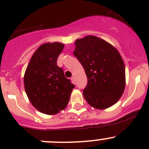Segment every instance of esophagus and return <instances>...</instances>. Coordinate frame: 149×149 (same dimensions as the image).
<instances>
[{"label": "esophagus", "mask_w": 149, "mask_h": 149, "mask_svg": "<svg viewBox=\"0 0 149 149\" xmlns=\"http://www.w3.org/2000/svg\"><path fill=\"white\" fill-rule=\"evenodd\" d=\"M71 81L73 82V83H76V80H75V77L74 76H73V77H71Z\"/></svg>", "instance_id": "1"}]
</instances>
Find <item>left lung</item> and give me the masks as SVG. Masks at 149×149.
Segmentation results:
<instances>
[{"mask_svg": "<svg viewBox=\"0 0 149 149\" xmlns=\"http://www.w3.org/2000/svg\"><path fill=\"white\" fill-rule=\"evenodd\" d=\"M73 55L83 66L88 79L83 95L99 109L118 102L125 86V69L118 49L102 39L88 35L75 41Z\"/></svg>", "mask_w": 149, "mask_h": 149, "instance_id": "left-lung-1", "label": "left lung"}]
</instances>
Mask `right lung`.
Segmentation results:
<instances>
[{
	"label": "right lung",
	"instance_id": "obj_1",
	"mask_svg": "<svg viewBox=\"0 0 149 149\" xmlns=\"http://www.w3.org/2000/svg\"><path fill=\"white\" fill-rule=\"evenodd\" d=\"M64 44L58 42L41 45L31 56L24 76L30 102L46 115H55L65 109L75 87L57 65Z\"/></svg>",
	"mask_w": 149,
	"mask_h": 149
}]
</instances>
